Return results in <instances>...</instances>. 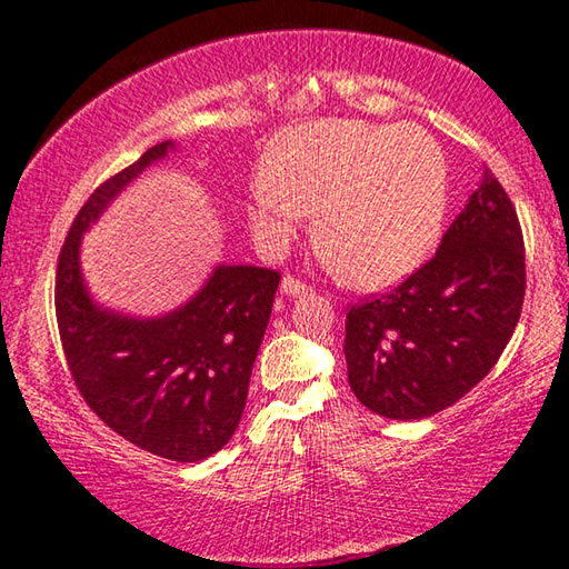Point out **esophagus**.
<instances>
[{
    "instance_id": "34e87169",
    "label": "esophagus",
    "mask_w": 569,
    "mask_h": 569,
    "mask_svg": "<svg viewBox=\"0 0 569 569\" xmlns=\"http://www.w3.org/2000/svg\"><path fill=\"white\" fill-rule=\"evenodd\" d=\"M308 291H311V288H308L303 281H298V278H293V276H283L281 293H286V296H301V293H308Z\"/></svg>"
}]
</instances>
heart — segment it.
Listing matches in <instances>:
<instances>
[{"label": "heart", "instance_id": "heart-1", "mask_svg": "<svg viewBox=\"0 0 569 569\" xmlns=\"http://www.w3.org/2000/svg\"><path fill=\"white\" fill-rule=\"evenodd\" d=\"M311 210L316 246L343 281L389 288L437 246L447 210V160L417 124L323 120L273 140L248 192V218L283 246Z\"/></svg>", "mask_w": 569, "mask_h": 569}]
</instances>
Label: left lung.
<instances>
[{"mask_svg": "<svg viewBox=\"0 0 569 569\" xmlns=\"http://www.w3.org/2000/svg\"><path fill=\"white\" fill-rule=\"evenodd\" d=\"M525 301V240L485 168L437 256L346 316L349 383L366 409L413 421L451 407L492 371Z\"/></svg>", "mask_w": 569, "mask_h": 569, "instance_id": "obj_1", "label": "left lung"}]
</instances>
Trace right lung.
I'll return each mask as SVG.
<instances>
[{
    "label": "right lung",
    "instance_id": "obj_1",
    "mask_svg": "<svg viewBox=\"0 0 569 569\" xmlns=\"http://www.w3.org/2000/svg\"><path fill=\"white\" fill-rule=\"evenodd\" d=\"M172 150V140L158 142L80 208L60 250L54 308L67 366L88 407L150 455L200 461L236 435L281 276L256 266H216L190 301L140 319L94 303L80 266L90 226Z\"/></svg>",
    "mask_w": 569,
    "mask_h": 569
}]
</instances>
